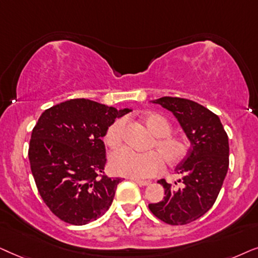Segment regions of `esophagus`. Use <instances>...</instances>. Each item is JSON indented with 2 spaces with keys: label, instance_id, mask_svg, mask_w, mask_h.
<instances>
[{
  "label": "esophagus",
  "instance_id": "esophagus-1",
  "mask_svg": "<svg viewBox=\"0 0 258 258\" xmlns=\"http://www.w3.org/2000/svg\"><path fill=\"white\" fill-rule=\"evenodd\" d=\"M137 184L139 185V186H147V185L151 184L150 180H139V179H136L135 180Z\"/></svg>",
  "mask_w": 258,
  "mask_h": 258
}]
</instances>
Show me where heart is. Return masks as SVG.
I'll list each match as a JSON object with an SVG mask.
<instances>
[{
    "mask_svg": "<svg viewBox=\"0 0 258 258\" xmlns=\"http://www.w3.org/2000/svg\"><path fill=\"white\" fill-rule=\"evenodd\" d=\"M143 121L154 138L150 149L156 151L135 152L130 149H120L109 157V167L115 174L135 179H144L156 176L163 169V160L169 166H176L186 157L188 143L184 137L171 135L172 125L164 115L158 113H146ZM125 120L116 119L105 133V143L111 149H116L122 142Z\"/></svg>",
    "mask_w": 258,
    "mask_h": 258,
    "instance_id": "b5f03b06",
    "label": "heart"
}]
</instances>
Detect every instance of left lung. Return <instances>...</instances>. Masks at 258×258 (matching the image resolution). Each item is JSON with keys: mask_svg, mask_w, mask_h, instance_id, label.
Segmentation results:
<instances>
[{"mask_svg": "<svg viewBox=\"0 0 258 258\" xmlns=\"http://www.w3.org/2000/svg\"><path fill=\"white\" fill-rule=\"evenodd\" d=\"M153 104L166 108L179 122L190 149L176 166L183 174V187L171 186L164 179L165 197L149 204L152 214L171 225H184L210 210L217 199L229 169V139L218 115L188 99L163 97Z\"/></svg>", "mask_w": 258, "mask_h": 258, "instance_id": "1", "label": "left lung"}]
</instances>
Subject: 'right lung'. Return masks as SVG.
I'll list each match as a JSON object with an SVG mask.
<instances>
[{"label":"right lung","instance_id":"add662e5","mask_svg":"<svg viewBox=\"0 0 258 258\" xmlns=\"http://www.w3.org/2000/svg\"><path fill=\"white\" fill-rule=\"evenodd\" d=\"M88 99H72L44 111L30 138L28 157L37 190L55 216L73 225L101 217L120 178L101 174L102 138L115 118L131 112Z\"/></svg>","mask_w":258,"mask_h":258}]
</instances>
